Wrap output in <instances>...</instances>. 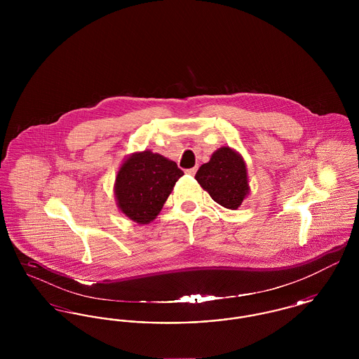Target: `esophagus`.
Returning <instances> with one entry per match:
<instances>
[{
	"instance_id": "obj_1",
	"label": "esophagus",
	"mask_w": 359,
	"mask_h": 359,
	"mask_svg": "<svg viewBox=\"0 0 359 359\" xmlns=\"http://www.w3.org/2000/svg\"><path fill=\"white\" fill-rule=\"evenodd\" d=\"M196 170H198L196 167H195V168H189V170H187V171H186V173H187V175H189V176H194V175L196 173Z\"/></svg>"
}]
</instances>
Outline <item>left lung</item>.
Listing matches in <instances>:
<instances>
[{
    "label": "left lung",
    "instance_id": "left-lung-1",
    "mask_svg": "<svg viewBox=\"0 0 359 359\" xmlns=\"http://www.w3.org/2000/svg\"><path fill=\"white\" fill-rule=\"evenodd\" d=\"M195 179L218 205L230 210H237L249 194L246 164L229 147L215 151L210 161L198 170Z\"/></svg>",
    "mask_w": 359,
    "mask_h": 359
}]
</instances>
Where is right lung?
I'll list each match as a JSON object with an SVG mask.
<instances>
[{
  "mask_svg": "<svg viewBox=\"0 0 359 359\" xmlns=\"http://www.w3.org/2000/svg\"><path fill=\"white\" fill-rule=\"evenodd\" d=\"M183 175L175 161L161 154H133L123 161L116 177L117 205L129 219L140 224L152 222Z\"/></svg>",
  "mask_w": 359,
  "mask_h": 359,
  "instance_id": "right-lung-1",
  "label": "right lung"
}]
</instances>
